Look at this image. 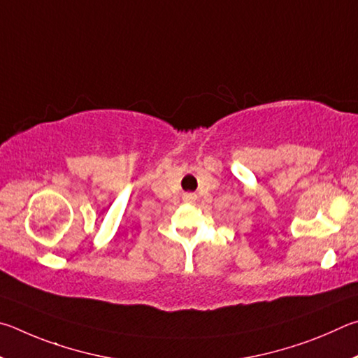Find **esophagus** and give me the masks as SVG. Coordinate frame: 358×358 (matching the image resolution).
Instances as JSON below:
<instances>
[{"instance_id": "1", "label": "esophagus", "mask_w": 358, "mask_h": 358, "mask_svg": "<svg viewBox=\"0 0 358 358\" xmlns=\"http://www.w3.org/2000/svg\"><path fill=\"white\" fill-rule=\"evenodd\" d=\"M182 199L185 203H195L196 201V193H184L182 195Z\"/></svg>"}]
</instances>
